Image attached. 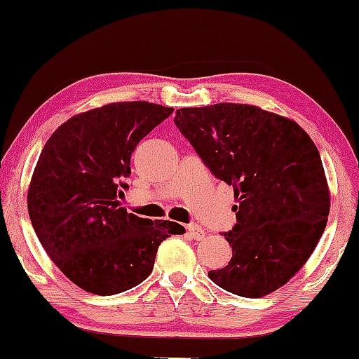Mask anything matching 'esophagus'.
I'll use <instances>...</instances> for the list:
<instances>
[{"label":"esophagus","instance_id":"obj_1","mask_svg":"<svg viewBox=\"0 0 359 359\" xmlns=\"http://www.w3.org/2000/svg\"><path fill=\"white\" fill-rule=\"evenodd\" d=\"M188 233L193 237L194 240H203L205 237V232L199 227L198 224H189L188 225Z\"/></svg>","mask_w":359,"mask_h":359}]
</instances>
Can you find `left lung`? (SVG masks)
I'll list each match as a JSON object with an SVG mask.
<instances>
[{
	"mask_svg": "<svg viewBox=\"0 0 359 359\" xmlns=\"http://www.w3.org/2000/svg\"><path fill=\"white\" fill-rule=\"evenodd\" d=\"M175 124L210 173L233 186L237 224L224 233L232 258L209 278L252 299L283 287L311 258L330 214L316 144L289 117L237 102L181 107Z\"/></svg>",
	"mask_w": 359,
	"mask_h": 359,
	"instance_id": "8db88e82",
	"label": "left lung"
}]
</instances>
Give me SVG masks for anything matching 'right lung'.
Returning a JSON list of instances; mask_svg holds the SVG:
<instances>
[{
  "label": "right lung",
  "mask_w": 359,
  "mask_h": 359,
  "mask_svg": "<svg viewBox=\"0 0 359 359\" xmlns=\"http://www.w3.org/2000/svg\"><path fill=\"white\" fill-rule=\"evenodd\" d=\"M173 107L109 102L70 117L48 137L27 189V209L43 250L83 291L112 296L150 276L156 250L183 225L119 208L130 155Z\"/></svg>",
  "instance_id": "1"
}]
</instances>
